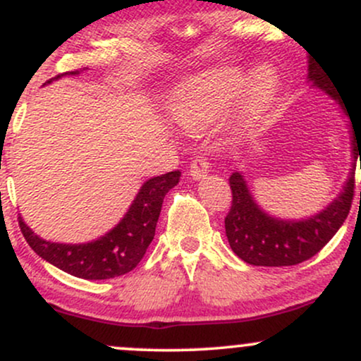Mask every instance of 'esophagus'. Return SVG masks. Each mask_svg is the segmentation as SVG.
<instances>
[{
  "mask_svg": "<svg viewBox=\"0 0 361 361\" xmlns=\"http://www.w3.org/2000/svg\"><path fill=\"white\" fill-rule=\"evenodd\" d=\"M210 169V163L205 159V157L198 156L195 157L192 161V164H190V175H192L193 180H204L207 176V173H209Z\"/></svg>",
  "mask_w": 361,
  "mask_h": 361,
  "instance_id": "obj_1",
  "label": "esophagus"
}]
</instances>
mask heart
<instances>
[{"label": "heart", "instance_id": "heart-1", "mask_svg": "<svg viewBox=\"0 0 361 361\" xmlns=\"http://www.w3.org/2000/svg\"><path fill=\"white\" fill-rule=\"evenodd\" d=\"M244 91L234 115V128L252 130L263 122L279 93L280 80L270 68H259L250 74L239 68H222L193 78L176 97L173 117L183 128L200 130L217 120L229 103Z\"/></svg>", "mask_w": 361, "mask_h": 361}]
</instances>
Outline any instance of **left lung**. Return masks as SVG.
Instances as JSON below:
<instances>
[{"mask_svg":"<svg viewBox=\"0 0 361 361\" xmlns=\"http://www.w3.org/2000/svg\"><path fill=\"white\" fill-rule=\"evenodd\" d=\"M307 78L312 86L336 102L343 114L350 117L348 105L343 102L336 86L329 81L326 73L321 71V68L312 59H309ZM350 132L353 161H356L358 156L361 159V130L360 134H356L353 126ZM355 163L351 164L350 176L338 197L321 212L300 219V221L273 217L264 212L251 195L243 173H233L229 178L231 190H233V205L226 217V235L231 250L252 267H292V264H299L302 261L312 258L331 241V238L338 233L350 214L355 193Z\"/></svg>","mask_w":361,"mask_h":361,"instance_id":"obj_1","label":"left lung"}]
</instances>
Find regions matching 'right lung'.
Here are the masks:
<instances>
[{
    "label": "right lung",
    "mask_w": 361,
    "mask_h": 361,
    "mask_svg": "<svg viewBox=\"0 0 361 361\" xmlns=\"http://www.w3.org/2000/svg\"><path fill=\"white\" fill-rule=\"evenodd\" d=\"M66 74L74 76L80 71ZM61 76L52 78L45 85H51ZM180 176V171H171L144 181L122 221L105 235L91 243L64 244L45 241L23 222L22 217H18L20 229L28 246L59 270L85 280L115 279L134 270L144 258L149 244L154 239L164 197L173 186L178 185Z\"/></svg>",
    "instance_id": "add662e5"
}]
</instances>
